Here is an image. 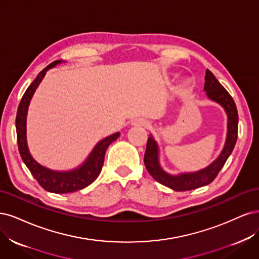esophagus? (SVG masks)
Segmentation results:
<instances>
[{"label": "esophagus", "instance_id": "esophagus-1", "mask_svg": "<svg viewBox=\"0 0 259 259\" xmlns=\"http://www.w3.org/2000/svg\"><path fill=\"white\" fill-rule=\"evenodd\" d=\"M133 124H135V126H138V127H147L149 122L146 119L139 118V119H136L135 121H133Z\"/></svg>", "mask_w": 259, "mask_h": 259}]
</instances>
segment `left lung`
I'll return each mask as SVG.
<instances>
[{"label":"left lung","mask_w":259,"mask_h":259,"mask_svg":"<svg viewBox=\"0 0 259 259\" xmlns=\"http://www.w3.org/2000/svg\"><path fill=\"white\" fill-rule=\"evenodd\" d=\"M204 91L206 96L212 101L221 104L226 111L228 122H227V138L225 142V146L221 155L206 168L191 173H182L179 175H171L163 171L160 166L159 158H158V145L152 136L147 140L146 151L144 155V163L148 173L160 184L169 187L175 191H186L196 189L199 187L210 184L214 179L218 177L219 172L224 166L225 162L228 159L233 147L236 145L238 138V111L232 97L228 94L221 82L216 79L214 74L206 70L205 72Z\"/></svg>","instance_id":"8db88e82"}]
</instances>
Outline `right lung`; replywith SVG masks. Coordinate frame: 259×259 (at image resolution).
I'll return each instance as SVG.
<instances>
[{"mask_svg": "<svg viewBox=\"0 0 259 259\" xmlns=\"http://www.w3.org/2000/svg\"><path fill=\"white\" fill-rule=\"evenodd\" d=\"M60 62V60H57L47 65L44 70H41L38 73L36 78L31 82V85L26 90L19 103L17 116H16V130H17V142L20 156L23 162L28 166L31 174L38 182V184L49 193L68 194L87 187L99 177L103 166L106 149L112 142L117 140L120 133L116 132L114 135L100 141L88 156L86 161L78 166L77 169L71 171H54L40 165L33 159L27 145L26 122L28 106L33 94H34L39 82L45 76L46 72Z\"/></svg>", "mask_w": 259, "mask_h": 259, "instance_id": "1", "label": "right lung"}]
</instances>
